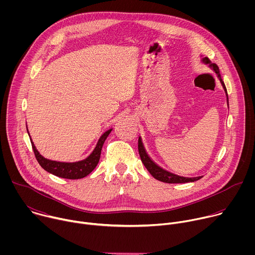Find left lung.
Segmentation results:
<instances>
[{
  "label": "left lung",
  "mask_w": 255,
  "mask_h": 255,
  "mask_svg": "<svg viewBox=\"0 0 255 255\" xmlns=\"http://www.w3.org/2000/svg\"><path fill=\"white\" fill-rule=\"evenodd\" d=\"M201 61L204 63V64H208L210 68H212L215 74L217 75V78L219 79L224 91H225V94H226V97H227V105H228V94H227V90H226V87L224 85V82L222 81L221 79V75L219 72V67H218L215 63H212L210 61L209 58L207 57H203L201 59ZM138 151H139V155H140V158H141V161L143 162L144 166L146 167V169L150 172V174L160 180V181H163V183H167V184H183V183H192V181H196L200 178H202V176H196V177H185V176H179V175H176L174 173H171L163 168H161L160 166H158L150 157L149 155L147 154L146 150H145L144 148V145L142 143V139L141 137H139L138 139Z\"/></svg>",
  "instance_id": "obj_1"
}]
</instances>
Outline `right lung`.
I'll return each mask as SVG.
<instances>
[{
	"mask_svg": "<svg viewBox=\"0 0 255 255\" xmlns=\"http://www.w3.org/2000/svg\"><path fill=\"white\" fill-rule=\"evenodd\" d=\"M27 128V125H26ZM113 128L109 129L107 131H105L101 137L99 138L96 147L94 148V150L91 152V154L86 157L83 160H79V161H75V162H64V161H56V160H51V159H47L44 156H42L40 154V152L36 148V146L34 145L28 128H27V132L28 135L30 137V141L32 144V148L35 154L36 159L39 162V164L41 165V167L43 169H45L47 172L62 177V178H68V179H79V178H83L85 176H87L88 174H90L95 167L97 166L99 160H100V156H101V151H102V147L103 144L105 142V140L107 139V137L109 136V134L111 133Z\"/></svg>",
	"mask_w": 255,
	"mask_h": 255,
	"instance_id": "add662e5",
	"label": "right lung"
}]
</instances>
